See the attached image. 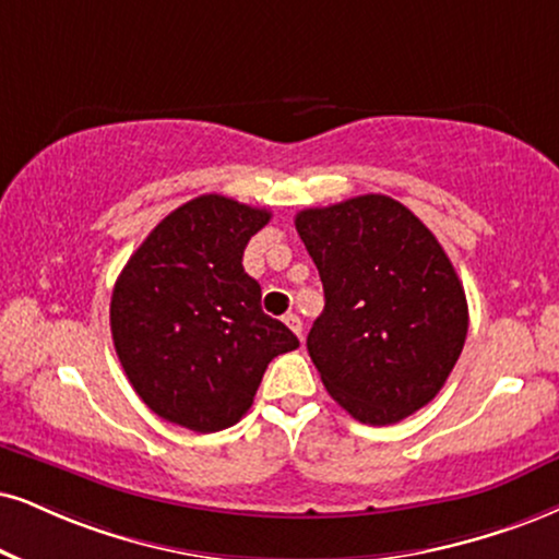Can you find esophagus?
<instances>
[{
  "label": "esophagus",
  "instance_id": "obj_1",
  "mask_svg": "<svg viewBox=\"0 0 559 559\" xmlns=\"http://www.w3.org/2000/svg\"><path fill=\"white\" fill-rule=\"evenodd\" d=\"M285 323L302 340V321H300L298 313H287V316H285Z\"/></svg>",
  "mask_w": 559,
  "mask_h": 559
}]
</instances>
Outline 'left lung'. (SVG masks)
<instances>
[{
	"instance_id": "1",
	"label": "left lung",
	"mask_w": 559,
	"mask_h": 559,
	"mask_svg": "<svg viewBox=\"0 0 559 559\" xmlns=\"http://www.w3.org/2000/svg\"><path fill=\"white\" fill-rule=\"evenodd\" d=\"M323 282L308 355L332 399L365 425L432 402L466 329L464 285L438 238L396 199L365 194L295 215Z\"/></svg>"
}]
</instances>
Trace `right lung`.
<instances>
[{"label": "right lung", "instance_id": "right-lung-1", "mask_svg": "<svg viewBox=\"0 0 559 559\" xmlns=\"http://www.w3.org/2000/svg\"><path fill=\"white\" fill-rule=\"evenodd\" d=\"M272 212L204 194L160 219L121 269L111 334L123 373L157 417L217 432L251 409L266 365L298 347L261 311L243 269Z\"/></svg>", "mask_w": 559, "mask_h": 559}]
</instances>
